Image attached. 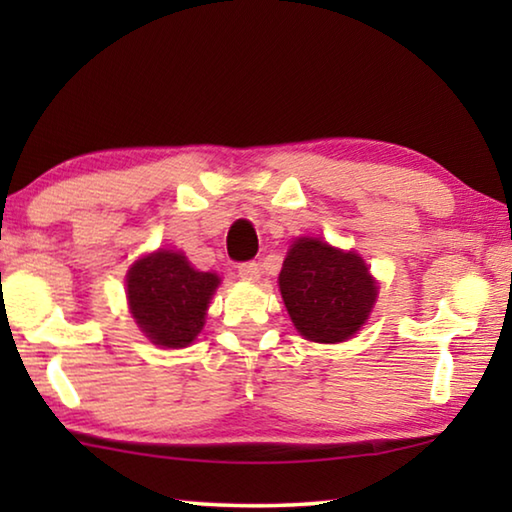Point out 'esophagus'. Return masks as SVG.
Instances as JSON below:
<instances>
[{"instance_id": "34e87169", "label": "esophagus", "mask_w": 512, "mask_h": 512, "mask_svg": "<svg viewBox=\"0 0 512 512\" xmlns=\"http://www.w3.org/2000/svg\"><path fill=\"white\" fill-rule=\"evenodd\" d=\"M259 275H262V266L257 262H244L239 264V277L246 282H257Z\"/></svg>"}]
</instances>
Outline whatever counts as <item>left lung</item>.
Segmentation results:
<instances>
[{
  "mask_svg": "<svg viewBox=\"0 0 512 512\" xmlns=\"http://www.w3.org/2000/svg\"><path fill=\"white\" fill-rule=\"evenodd\" d=\"M280 293L298 332L314 343H343L366 323L377 280L354 253L298 237L280 271Z\"/></svg>",
  "mask_w": 512,
  "mask_h": 512,
  "instance_id": "1",
  "label": "left lung"
}]
</instances>
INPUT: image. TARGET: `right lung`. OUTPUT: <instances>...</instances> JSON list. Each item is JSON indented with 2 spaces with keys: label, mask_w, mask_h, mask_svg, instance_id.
Returning a JSON list of instances; mask_svg holds the SVG:
<instances>
[{
  "label": "right lung",
  "mask_w": 512,
  "mask_h": 512,
  "mask_svg": "<svg viewBox=\"0 0 512 512\" xmlns=\"http://www.w3.org/2000/svg\"><path fill=\"white\" fill-rule=\"evenodd\" d=\"M221 277L189 264L180 250L160 248L144 255L126 275L128 307L137 327L160 348H187L205 325Z\"/></svg>",
  "instance_id": "right-lung-1"
}]
</instances>
